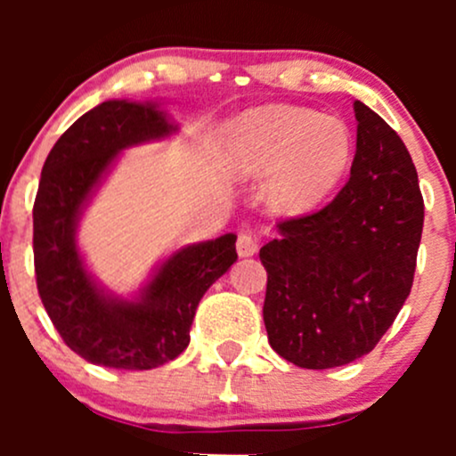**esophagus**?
Segmentation results:
<instances>
[{
  "label": "esophagus",
  "instance_id": "obj_1",
  "mask_svg": "<svg viewBox=\"0 0 456 456\" xmlns=\"http://www.w3.org/2000/svg\"><path fill=\"white\" fill-rule=\"evenodd\" d=\"M235 246H238L240 257H253V255L259 250L257 238H255V235L248 233V232H242L238 235V242H235Z\"/></svg>",
  "mask_w": 456,
  "mask_h": 456
}]
</instances>
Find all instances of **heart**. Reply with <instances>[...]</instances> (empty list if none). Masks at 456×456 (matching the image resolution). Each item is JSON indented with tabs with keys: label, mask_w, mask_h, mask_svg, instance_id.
<instances>
[{
	"label": "heart",
	"mask_w": 456,
	"mask_h": 456,
	"mask_svg": "<svg viewBox=\"0 0 456 456\" xmlns=\"http://www.w3.org/2000/svg\"><path fill=\"white\" fill-rule=\"evenodd\" d=\"M352 150L341 119L285 104L244 111L224 139V160L235 175L273 171L265 195L282 214H305L322 203L347 174Z\"/></svg>",
	"instance_id": "b5f03b06"
}]
</instances>
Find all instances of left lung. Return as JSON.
<instances>
[{"mask_svg": "<svg viewBox=\"0 0 456 456\" xmlns=\"http://www.w3.org/2000/svg\"><path fill=\"white\" fill-rule=\"evenodd\" d=\"M352 175L322 210L279 221L259 250L264 323L276 354L334 369L373 352L411 291L425 201L410 151L378 113L354 102Z\"/></svg>", "mask_w": 456, "mask_h": 456, "instance_id": "left-lung-1", "label": "left lung"}]
</instances>
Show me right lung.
Instances as JSON below:
<instances>
[{"mask_svg":"<svg viewBox=\"0 0 456 456\" xmlns=\"http://www.w3.org/2000/svg\"><path fill=\"white\" fill-rule=\"evenodd\" d=\"M175 130L154 104L107 101L77 119L46 156L34 201V268L60 337L87 362L148 370L188 347L203 294L233 265L235 235L186 246L160 265L139 300L107 296L77 250V223L104 171L130 145Z\"/></svg>","mask_w":456,"mask_h":456,"instance_id":"obj_1","label":"right lung"}]
</instances>
